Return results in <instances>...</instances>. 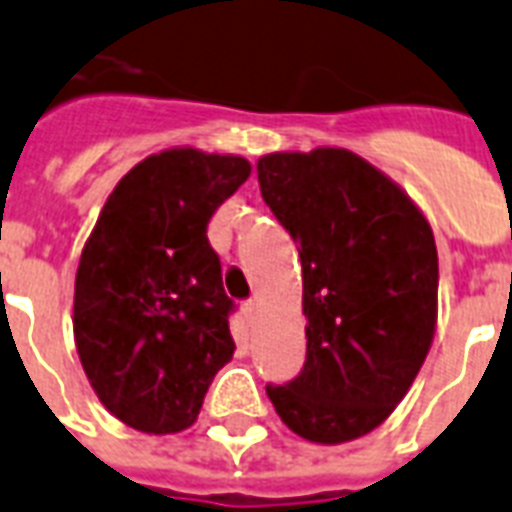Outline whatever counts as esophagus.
<instances>
[{"label": "esophagus", "instance_id": "obj_1", "mask_svg": "<svg viewBox=\"0 0 512 512\" xmlns=\"http://www.w3.org/2000/svg\"><path fill=\"white\" fill-rule=\"evenodd\" d=\"M243 312H245V318H248V323H253V320H256V315H259V299L245 301Z\"/></svg>", "mask_w": 512, "mask_h": 512}]
</instances>
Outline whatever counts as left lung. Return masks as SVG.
<instances>
[{"label":"left lung","instance_id":"obj_1","mask_svg":"<svg viewBox=\"0 0 512 512\" xmlns=\"http://www.w3.org/2000/svg\"><path fill=\"white\" fill-rule=\"evenodd\" d=\"M261 197L301 259L307 360L267 387L304 441L336 446L382 425L425 363L438 323V251L419 205L339 146L259 157Z\"/></svg>","mask_w":512,"mask_h":512}]
</instances>
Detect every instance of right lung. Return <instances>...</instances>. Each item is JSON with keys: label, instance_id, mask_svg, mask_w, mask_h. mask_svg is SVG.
<instances>
[{"label": "right lung", "instance_id": "add662e5", "mask_svg": "<svg viewBox=\"0 0 512 512\" xmlns=\"http://www.w3.org/2000/svg\"><path fill=\"white\" fill-rule=\"evenodd\" d=\"M251 176L240 154L173 146L106 197L74 280V344L114 417L149 435L181 433L232 360V299L208 221Z\"/></svg>", "mask_w": 512, "mask_h": 512}]
</instances>
